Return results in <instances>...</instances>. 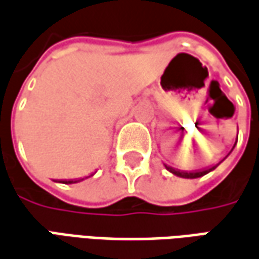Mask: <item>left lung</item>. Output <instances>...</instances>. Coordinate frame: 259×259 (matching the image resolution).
I'll list each match as a JSON object with an SVG mask.
<instances>
[{"mask_svg": "<svg viewBox=\"0 0 259 259\" xmlns=\"http://www.w3.org/2000/svg\"><path fill=\"white\" fill-rule=\"evenodd\" d=\"M237 138H238V135H237ZM235 144H237V141L234 142V145H233V148H231V151L228 152V155L233 152V149H234ZM228 155H227V156H228ZM227 156H226V158H227ZM226 158H224V159H226ZM224 159H223V160H224ZM223 160H220V162H219V163H215V165H211V166L204 167V169H199V170H189V172H187V170H181V169H175V167L167 166V165H165V167H166V169L169 170V172H170V174H174L175 176H179V178H183V179H196V178H201V176L207 175L208 172L214 170L215 167L219 166V165L222 163Z\"/></svg>", "mask_w": 259, "mask_h": 259, "instance_id": "1", "label": "left lung"}]
</instances>
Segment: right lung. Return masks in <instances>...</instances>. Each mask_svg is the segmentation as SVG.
Returning a JSON list of instances; mask_svg holds the SVG:
<instances>
[{
	"instance_id": "right-lung-1",
	"label": "right lung",
	"mask_w": 259,
	"mask_h": 259,
	"mask_svg": "<svg viewBox=\"0 0 259 259\" xmlns=\"http://www.w3.org/2000/svg\"><path fill=\"white\" fill-rule=\"evenodd\" d=\"M84 179H87V178H80V179H69V181H67V179H65V181H55V182H59V183H65V185H72V183H77V182L84 181Z\"/></svg>"
}]
</instances>
